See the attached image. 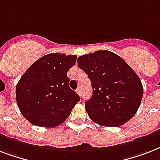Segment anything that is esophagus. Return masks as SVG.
<instances>
[{
	"label": "esophagus",
	"mask_w": 160,
	"mask_h": 160,
	"mask_svg": "<svg viewBox=\"0 0 160 160\" xmlns=\"http://www.w3.org/2000/svg\"><path fill=\"white\" fill-rule=\"evenodd\" d=\"M80 91H81V89H80V87H79L77 90H76V93H77L78 95H80Z\"/></svg>",
	"instance_id": "obj_1"
}]
</instances>
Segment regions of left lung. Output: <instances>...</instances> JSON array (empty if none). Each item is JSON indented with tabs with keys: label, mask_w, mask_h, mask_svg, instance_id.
Instances as JSON below:
<instances>
[{
	"label": "left lung",
	"mask_w": 160,
	"mask_h": 160,
	"mask_svg": "<svg viewBox=\"0 0 160 160\" xmlns=\"http://www.w3.org/2000/svg\"><path fill=\"white\" fill-rule=\"evenodd\" d=\"M77 63L93 88L92 96L85 104L90 119L107 127L129 121L139 109L144 93L141 80L133 69L109 51L81 55Z\"/></svg>",
	"instance_id": "8db88e82"
}]
</instances>
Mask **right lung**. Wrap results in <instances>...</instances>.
Masks as SVG:
<instances>
[{
	"label": "right lung",
	"mask_w": 160,
	"mask_h": 160,
	"mask_svg": "<svg viewBox=\"0 0 160 160\" xmlns=\"http://www.w3.org/2000/svg\"><path fill=\"white\" fill-rule=\"evenodd\" d=\"M76 55L51 53L42 56L28 68L16 88V103L30 123L53 128L70 116L80 100L69 86L68 70Z\"/></svg>",
	"instance_id": "obj_1"
}]
</instances>
